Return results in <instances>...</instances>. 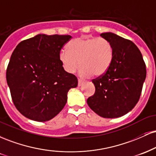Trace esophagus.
<instances>
[{
  "label": "esophagus",
  "instance_id": "esophagus-1",
  "mask_svg": "<svg viewBox=\"0 0 156 156\" xmlns=\"http://www.w3.org/2000/svg\"><path fill=\"white\" fill-rule=\"evenodd\" d=\"M83 80L78 79V87H80V86H82V85H83Z\"/></svg>",
  "mask_w": 156,
  "mask_h": 156
}]
</instances>
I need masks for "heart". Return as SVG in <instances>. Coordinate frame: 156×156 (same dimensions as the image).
<instances>
[{"label":"heart","mask_w":156,"mask_h":156,"mask_svg":"<svg viewBox=\"0 0 156 156\" xmlns=\"http://www.w3.org/2000/svg\"><path fill=\"white\" fill-rule=\"evenodd\" d=\"M67 50L59 53V61L66 72L75 73L81 66L80 75L88 78L100 77L106 73L114 58V48L103 37H80L67 44Z\"/></svg>","instance_id":"1"}]
</instances>
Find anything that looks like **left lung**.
<instances>
[{"label":"left lung","instance_id":"8db88e82","mask_svg":"<svg viewBox=\"0 0 156 156\" xmlns=\"http://www.w3.org/2000/svg\"><path fill=\"white\" fill-rule=\"evenodd\" d=\"M101 36L112 43L114 58L106 73L92 80L95 92L87 99V104L102 117L117 118L131 111L139 101L146 65L132 41L111 32Z\"/></svg>","mask_w":156,"mask_h":156}]
</instances>
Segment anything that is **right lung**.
<instances>
[{"label":"right lung","instance_id":"right-lung-1","mask_svg":"<svg viewBox=\"0 0 156 156\" xmlns=\"http://www.w3.org/2000/svg\"><path fill=\"white\" fill-rule=\"evenodd\" d=\"M69 35L38 34L20 42L6 69L12 101L23 116L38 122L53 119L63 109L78 79L66 72L59 53Z\"/></svg>","mask_w":156,"mask_h":156}]
</instances>
